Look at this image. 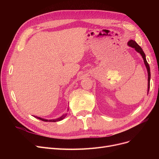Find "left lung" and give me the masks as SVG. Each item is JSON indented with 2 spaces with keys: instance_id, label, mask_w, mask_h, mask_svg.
<instances>
[{
  "instance_id": "left-lung-1",
  "label": "left lung",
  "mask_w": 159,
  "mask_h": 159,
  "mask_svg": "<svg viewBox=\"0 0 159 159\" xmlns=\"http://www.w3.org/2000/svg\"><path fill=\"white\" fill-rule=\"evenodd\" d=\"M128 45L129 47H131L133 48H134L135 49V51L138 53H139L142 57H143V60H144V64L146 67V69H147V71H148V94L149 92V86H150V78H151V73H150V68H149V66L146 61V55L144 53L143 49L141 48V47L136 43L135 40H130L128 43Z\"/></svg>"
}]
</instances>
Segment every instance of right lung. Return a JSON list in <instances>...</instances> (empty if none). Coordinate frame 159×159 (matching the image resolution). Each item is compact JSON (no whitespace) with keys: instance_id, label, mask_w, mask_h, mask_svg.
I'll use <instances>...</instances> for the list:
<instances>
[{"instance_id":"add662e5","label":"right lung","mask_w":159,"mask_h":159,"mask_svg":"<svg viewBox=\"0 0 159 159\" xmlns=\"http://www.w3.org/2000/svg\"><path fill=\"white\" fill-rule=\"evenodd\" d=\"M66 115H67V113H65V114L62 115L61 116H60V117H58L57 119H49V120L43 119V118H41V117H39V116H35V118H37V119H38L39 120H43V121H44V122H58V121H61V120H63L66 117Z\"/></svg>"}]
</instances>
